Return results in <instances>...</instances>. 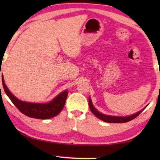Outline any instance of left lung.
Returning <instances> with one entry per match:
<instances>
[{
    "instance_id": "1",
    "label": "left lung",
    "mask_w": 160,
    "mask_h": 160,
    "mask_svg": "<svg viewBox=\"0 0 160 160\" xmlns=\"http://www.w3.org/2000/svg\"><path fill=\"white\" fill-rule=\"evenodd\" d=\"M89 106L92 113L94 115H95L98 119H101L102 121L106 122H108V123H125V122H130L131 120L134 119L135 117H137L145 109V108H144L143 109H142V110L138 111V113H135V114L128 116V117H113V116L103 114V113H100L98 111L96 110L95 108L93 106L92 102L90 98H89Z\"/></svg>"
}]
</instances>
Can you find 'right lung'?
<instances>
[{
	"label": "right lung",
	"instance_id": "add662e5",
	"mask_svg": "<svg viewBox=\"0 0 160 160\" xmlns=\"http://www.w3.org/2000/svg\"><path fill=\"white\" fill-rule=\"evenodd\" d=\"M2 84L4 91L9 99L14 103L15 106L20 111L28 117L40 119H50L59 114L65 106L66 98L68 94V90L63 91L62 92L54 98L51 102L47 103H34L28 102L17 99L14 95H12L4 83L3 76H2Z\"/></svg>",
	"mask_w": 160,
	"mask_h": 160
}]
</instances>
